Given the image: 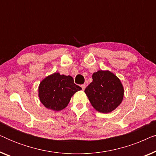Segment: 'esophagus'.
I'll return each mask as SVG.
<instances>
[{"instance_id": "34e87169", "label": "esophagus", "mask_w": 156, "mask_h": 156, "mask_svg": "<svg viewBox=\"0 0 156 156\" xmlns=\"http://www.w3.org/2000/svg\"><path fill=\"white\" fill-rule=\"evenodd\" d=\"M81 87H82V90H84L85 88H86V84H82V85H81Z\"/></svg>"}]
</instances>
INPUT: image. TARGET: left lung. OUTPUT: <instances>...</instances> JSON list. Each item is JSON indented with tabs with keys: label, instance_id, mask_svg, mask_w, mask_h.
<instances>
[{
	"label": "left lung",
	"instance_id": "8db88e82",
	"mask_svg": "<svg viewBox=\"0 0 156 156\" xmlns=\"http://www.w3.org/2000/svg\"><path fill=\"white\" fill-rule=\"evenodd\" d=\"M93 81L85 93L96 110L101 113H110L118 107L123 97V88L121 81L109 71H98L92 75Z\"/></svg>",
	"mask_w": 156,
	"mask_h": 156
}]
</instances>
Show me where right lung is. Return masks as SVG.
<instances>
[{"mask_svg": "<svg viewBox=\"0 0 156 156\" xmlns=\"http://www.w3.org/2000/svg\"><path fill=\"white\" fill-rule=\"evenodd\" d=\"M81 89L71 76L54 73L40 82L38 91L40 101L46 108L61 111L68 105L74 94Z\"/></svg>", "mask_w": 156, "mask_h": 156, "instance_id": "add662e5", "label": "right lung"}]
</instances>
